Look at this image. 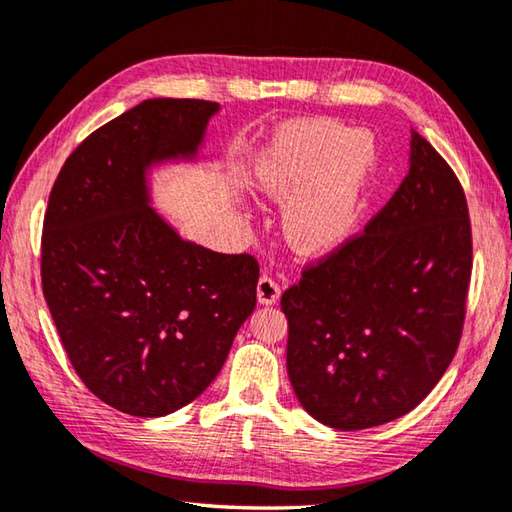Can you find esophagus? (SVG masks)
Here are the masks:
<instances>
[{"mask_svg": "<svg viewBox=\"0 0 512 512\" xmlns=\"http://www.w3.org/2000/svg\"><path fill=\"white\" fill-rule=\"evenodd\" d=\"M279 295H282V288H279V284L273 277H268V275L259 277V282H257V302L259 304H264V306L275 304V302H279Z\"/></svg>", "mask_w": 512, "mask_h": 512, "instance_id": "esophagus-1", "label": "esophagus"}]
</instances>
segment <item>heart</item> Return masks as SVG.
<instances>
[{
  "label": "heart",
  "instance_id": "heart-1",
  "mask_svg": "<svg viewBox=\"0 0 512 512\" xmlns=\"http://www.w3.org/2000/svg\"><path fill=\"white\" fill-rule=\"evenodd\" d=\"M375 162L368 133L333 119H299L259 150L253 186L264 202L282 206L288 246L304 257H324L355 233Z\"/></svg>",
  "mask_w": 512,
  "mask_h": 512
}]
</instances>
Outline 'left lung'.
<instances>
[{"label":"left lung","mask_w":512,"mask_h":512,"mask_svg":"<svg viewBox=\"0 0 512 512\" xmlns=\"http://www.w3.org/2000/svg\"><path fill=\"white\" fill-rule=\"evenodd\" d=\"M410 168L362 235L282 295L286 368L308 415L337 430L410 413L453 362L473 242L453 168L410 128Z\"/></svg>","instance_id":"obj_1"}]
</instances>
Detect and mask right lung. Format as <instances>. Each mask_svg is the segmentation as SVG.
Wrapping results in <instances>:
<instances>
[{
  "label": "right lung",
  "mask_w": 512,
  "mask_h": 512,
  "mask_svg": "<svg viewBox=\"0 0 512 512\" xmlns=\"http://www.w3.org/2000/svg\"><path fill=\"white\" fill-rule=\"evenodd\" d=\"M217 110L146 99L90 133L50 190L44 299L79 379L126 415L202 395L255 310V257L188 242L150 206V168L197 159Z\"/></svg>",
  "instance_id": "obj_1"
}]
</instances>
